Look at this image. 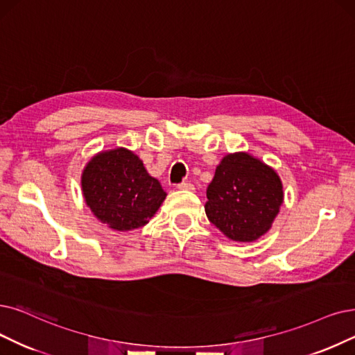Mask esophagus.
<instances>
[{
    "instance_id": "1",
    "label": "esophagus",
    "mask_w": 355,
    "mask_h": 355,
    "mask_svg": "<svg viewBox=\"0 0 355 355\" xmlns=\"http://www.w3.org/2000/svg\"><path fill=\"white\" fill-rule=\"evenodd\" d=\"M178 189H180V191H193L195 188H193L192 183H189V182H182L178 185Z\"/></svg>"
}]
</instances>
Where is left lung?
I'll list each match as a JSON object with an SVG mask.
<instances>
[{
    "label": "left lung",
    "mask_w": 355,
    "mask_h": 355,
    "mask_svg": "<svg viewBox=\"0 0 355 355\" xmlns=\"http://www.w3.org/2000/svg\"><path fill=\"white\" fill-rule=\"evenodd\" d=\"M205 214L230 240L250 243L262 237L284 201L275 170L246 151L224 155L207 188Z\"/></svg>",
    "instance_id": "1"
}]
</instances>
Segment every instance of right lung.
<instances>
[{
    "label": "right lung",
    "mask_w": 355,
    "mask_h": 355,
    "mask_svg": "<svg viewBox=\"0 0 355 355\" xmlns=\"http://www.w3.org/2000/svg\"><path fill=\"white\" fill-rule=\"evenodd\" d=\"M81 191L93 216L116 232L146 225L167 195L138 155L123 147L93 155L83 168Z\"/></svg>",
    "instance_id": "right-lung-1"
}]
</instances>
